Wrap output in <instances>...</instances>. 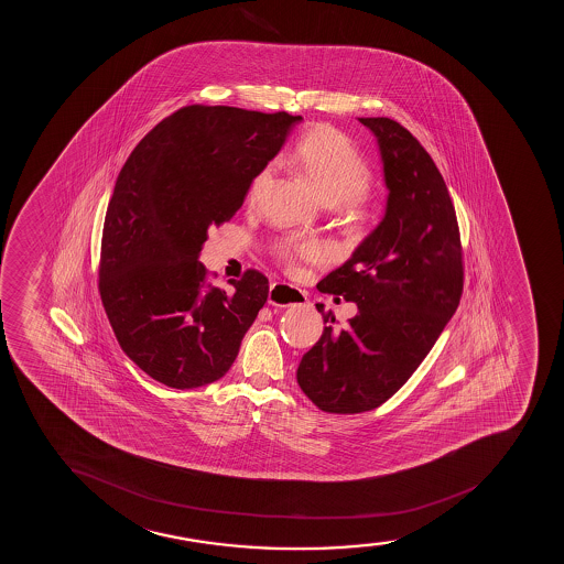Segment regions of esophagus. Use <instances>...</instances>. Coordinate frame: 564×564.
Returning a JSON list of instances; mask_svg holds the SVG:
<instances>
[{
	"label": "esophagus",
	"instance_id": "1",
	"mask_svg": "<svg viewBox=\"0 0 564 564\" xmlns=\"http://www.w3.org/2000/svg\"><path fill=\"white\" fill-rule=\"evenodd\" d=\"M269 303L274 306H282V308L284 306L303 305V303H306V295L305 292H301L293 285L276 282V284L271 285Z\"/></svg>",
	"mask_w": 564,
	"mask_h": 564
}]
</instances>
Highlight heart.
Returning <instances> with one entry per match:
<instances>
[{"instance_id":"obj_1","label":"heart","mask_w":564,"mask_h":564,"mask_svg":"<svg viewBox=\"0 0 564 564\" xmlns=\"http://www.w3.org/2000/svg\"><path fill=\"white\" fill-rule=\"evenodd\" d=\"M284 160L303 169L317 194L329 205L346 203L356 207L372 181V169L356 143L343 131L325 123L306 130ZM272 169L274 165L267 163L256 173L248 188L250 202H256L265 188ZM279 253L284 259L316 258L319 247L311 240L284 239L279 242Z\"/></svg>"}]
</instances>
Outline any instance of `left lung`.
<instances>
[{"instance_id":"left-lung-1","label":"left lung","mask_w":564,"mask_h":564,"mask_svg":"<svg viewBox=\"0 0 564 564\" xmlns=\"http://www.w3.org/2000/svg\"><path fill=\"white\" fill-rule=\"evenodd\" d=\"M382 155V221L317 290L357 305L350 327H325L297 369L317 409L359 414L395 395L459 306L463 250L454 203L433 158L391 118H359ZM324 314V305H316ZM335 322L325 314L324 322Z\"/></svg>"}]
</instances>
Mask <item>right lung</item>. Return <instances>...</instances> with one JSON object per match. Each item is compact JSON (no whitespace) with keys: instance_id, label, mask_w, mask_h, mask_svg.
Returning a JSON list of instances; mask_svg holds the SVG:
<instances>
[{"instance_id":"obj_1","label":"right lung","mask_w":564,"mask_h":564,"mask_svg":"<svg viewBox=\"0 0 564 564\" xmlns=\"http://www.w3.org/2000/svg\"><path fill=\"white\" fill-rule=\"evenodd\" d=\"M301 120L189 105L123 163L105 214L99 293L123 354L158 382L202 388L231 369L269 280L248 269L226 292L208 284L199 253Z\"/></svg>"}]
</instances>
